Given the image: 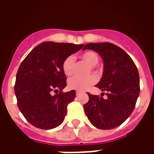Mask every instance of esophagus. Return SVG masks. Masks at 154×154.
I'll list each match as a JSON object with an SVG mask.
<instances>
[{"label": "esophagus", "mask_w": 154, "mask_h": 154, "mask_svg": "<svg viewBox=\"0 0 154 154\" xmlns=\"http://www.w3.org/2000/svg\"><path fill=\"white\" fill-rule=\"evenodd\" d=\"M81 93H82V91H76V95H77V96H78V95Z\"/></svg>", "instance_id": "1"}]
</instances>
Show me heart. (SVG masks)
<instances>
[{
    "label": "heart",
    "instance_id": "1",
    "mask_svg": "<svg viewBox=\"0 0 154 154\" xmlns=\"http://www.w3.org/2000/svg\"><path fill=\"white\" fill-rule=\"evenodd\" d=\"M79 57L82 60L89 64L91 69L96 68V65L99 61L98 55L94 51H86V52H84L81 54ZM62 67H63V71L64 74L66 76H67V77L72 76L73 74L74 68H75V60H74L73 57L68 56V57H66L63 62ZM96 82H97V77L94 75H90V76L86 77H74L68 80L67 85L71 89L83 91L89 88L91 86L94 85L96 83Z\"/></svg>",
    "mask_w": 154,
    "mask_h": 154
}]
</instances>
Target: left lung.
I'll use <instances>...</instances> for the list:
<instances>
[{
	"mask_svg": "<svg viewBox=\"0 0 154 154\" xmlns=\"http://www.w3.org/2000/svg\"><path fill=\"white\" fill-rule=\"evenodd\" d=\"M83 49L94 50L102 57L103 74L96 87L107 92L106 99L87 93L85 113L98 129H114L125 122L135 107L140 91L137 67L126 52L111 43H91Z\"/></svg>",
	"mask_w": 154,
	"mask_h": 154,
	"instance_id": "8db88e82",
	"label": "left lung"
}]
</instances>
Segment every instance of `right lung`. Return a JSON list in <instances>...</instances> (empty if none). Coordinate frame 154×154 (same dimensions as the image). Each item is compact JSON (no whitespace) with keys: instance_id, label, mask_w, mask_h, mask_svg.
<instances>
[{"instance_id":"right-lung-1","label":"right lung","mask_w":154,"mask_h":154,"mask_svg":"<svg viewBox=\"0 0 154 154\" xmlns=\"http://www.w3.org/2000/svg\"><path fill=\"white\" fill-rule=\"evenodd\" d=\"M82 47L43 42L23 60L16 74L15 93L19 109L32 125L51 129L63 122L67 105L74 100L76 91L63 92L67 77L62 65L66 57Z\"/></svg>"}]
</instances>
